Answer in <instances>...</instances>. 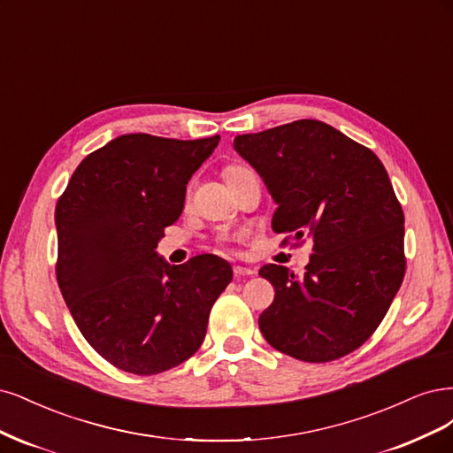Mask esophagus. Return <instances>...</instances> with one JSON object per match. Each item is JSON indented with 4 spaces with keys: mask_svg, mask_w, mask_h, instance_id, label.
<instances>
[{
    "mask_svg": "<svg viewBox=\"0 0 453 453\" xmlns=\"http://www.w3.org/2000/svg\"><path fill=\"white\" fill-rule=\"evenodd\" d=\"M233 273H235L237 279H246V276L254 274V271L250 267H242V265H233Z\"/></svg>",
    "mask_w": 453,
    "mask_h": 453,
    "instance_id": "1",
    "label": "esophagus"
}]
</instances>
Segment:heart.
Instances as JSON below:
<instances>
[{
	"mask_svg": "<svg viewBox=\"0 0 453 453\" xmlns=\"http://www.w3.org/2000/svg\"><path fill=\"white\" fill-rule=\"evenodd\" d=\"M250 171H248L246 167H242V165H227L226 169H224V177H226V180H227V184L231 186V184H235L241 177H244V174H248Z\"/></svg>",
	"mask_w": 453,
	"mask_h": 453,
	"instance_id": "b5f03b06",
	"label": "heart"
}]
</instances>
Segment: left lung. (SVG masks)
<instances>
[{"instance_id":"8db88e82","label":"left lung","mask_w":453,"mask_h":453,"mask_svg":"<svg viewBox=\"0 0 453 453\" xmlns=\"http://www.w3.org/2000/svg\"><path fill=\"white\" fill-rule=\"evenodd\" d=\"M235 150L279 205L273 231L294 246L309 237L314 252L301 279L282 265L259 269L274 288L261 333L299 361L348 356L380 326L404 279V214L386 167L319 120L237 135Z\"/></svg>"}]
</instances>
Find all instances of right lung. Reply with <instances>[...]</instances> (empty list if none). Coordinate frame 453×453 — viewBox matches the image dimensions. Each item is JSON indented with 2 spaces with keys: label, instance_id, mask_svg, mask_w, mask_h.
<instances>
[{
  "label": "right lung",
  "instance_id": "obj_1",
  "mask_svg": "<svg viewBox=\"0 0 453 453\" xmlns=\"http://www.w3.org/2000/svg\"><path fill=\"white\" fill-rule=\"evenodd\" d=\"M218 141L120 135L82 159L56 203L58 286L82 337L116 369L150 376L192 357L233 279L212 254L182 265L156 254Z\"/></svg>",
  "mask_w": 453,
  "mask_h": 453
}]
</instances>
